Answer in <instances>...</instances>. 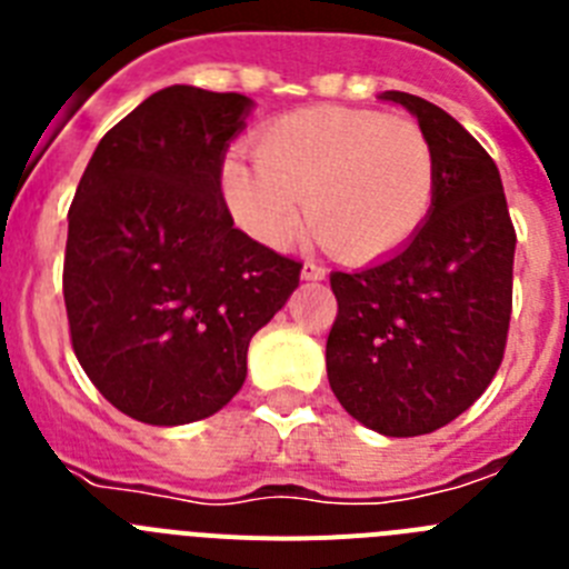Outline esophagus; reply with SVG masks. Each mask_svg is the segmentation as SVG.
I'll list each match as a JSON object with an SVG mask.
<instances>
[{"label":"esophagus","instance_id":"esophagus-1","mask_svg":"<svg viewBox=\"0 0 569 569\" xmlns=\"http://www.w3.org/2000/svg\"><path fill=\"white\" fill-rule=\"evenodd\" d=\"M325 276H328V270L321 268V264H316V261H305V264H301V279L305 281H321Z\"/></svg>","mask_w":569,"mask_h":569}]
</instances>
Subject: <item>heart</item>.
Here are the masks:
<instances>
[{
  "mask_svg": "<svg viewBox=\"0 0 569 569\" xmlns=\"http://www.w3.org/2000/svg\"><path fill=\"white\" fill-rule=\"evenodd\" d=\"M256 162L230 156L222 196L241 230L284 248L305 222L347 261L401 250L436 199L433 139L416 119L321 108L279 116L256 133Z\"/></svg>",
  "mask_w": 569,
  "mask_h": 569,
  "instance_id": "heart-1",
  "label": "heart"
}]
</instances>
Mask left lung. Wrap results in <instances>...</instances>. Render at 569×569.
Listing matches in <instances>:
<instances>
[{"instance_id":"obj_1","label":"left lung","mask_w":569,"mask_h":569,"mask_svg":"<svg viewBox=\"0 0 569 569\" xmlns=\"http://www.w3.org/2000/svg\"><path fill=\"white\" fill-rule=\"evenodd\" d=\"M433 139L436 199L419 233L359 273H330V390L381 436H425L479 399L505 359L516 230L490 159L453 116L387 90Z\"/></svg>"}]
</instances>
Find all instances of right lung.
Segmentation results:
<instances>
[{"label": "right lung", "mask_w": 569, "mask_h": 569, "mask_svg": "<svg viewBox=\"0 0 569 569\" xmlns=\"http://www.w3.org/2000/svg\"><path fill=\"white\" fill-rule=\"evenodd\" d=\"M241 93L173 84L102 136L68 210L64 308L79 365L144 425L208 419L248 345L299 288V261L233 228L222 196Z\"/></svg>", "instance_id": "1"}]
</instances>
